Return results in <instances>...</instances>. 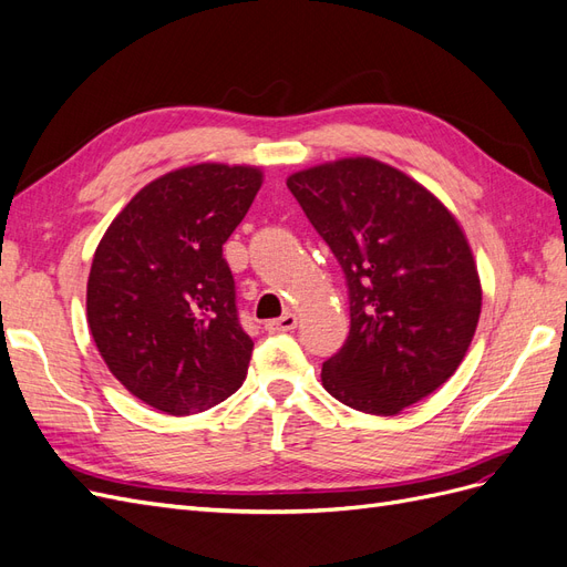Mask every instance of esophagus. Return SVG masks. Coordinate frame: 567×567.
<instances>
[{
	"label": "esophagus",
	"instance_id": "34e87169",
	"mask_svg": "<svg viewBox=\"0 0 567 567\" xmlns=\"http://www.w3.org/2000/svg\"><path fill=\"white\" fill-rule=\"evenodd\" d=\"M298 326V317L296 315H290V312H286L284 317H279V319H271V321H267L265 323V329L269 331V333H286V331H293Z\"/></svg>",
	"mask_w": 567,
	"mask_h": 567
}]
</instances>
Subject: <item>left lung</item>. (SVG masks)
<instances>
[{"mask_svg": "<svg viewBox=\"0 0 567 567\" xmlns=\"http://www.w3.org/2000/svg\"><path fill=\"white\" fill-rule=\"evenodd\" d=\"M286 184L348 286L350 333L321 383L364 414H400L447 383L473 340L483 293L466 236L431 192L373 158Z\"/></svg>", "mask_w": 567, "mask_h": 567, "instance_id": "left-lung-1", "label": "left lung"}]
</instances>
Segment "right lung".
Listing matches in <instances>:
<instances>
[{
  "mask_svg": "<svg viewBox=\"0 0 567 567\" xmlns=\"http://www.w3.org/2000/svg\"><path fill=\"white\" fill-rule=\"evenodd\" d=\"M260 186V169L244 165L175 169L125 205L94 252L96 348L134 398L165 414L210 409L246 381L252 340L221 246Z\"/></svg>",
  "mask_w": 567,
  "mask_h": 567,
  "instance_id": "add662e5",
  "label": "right lung"
}]
</instances>
